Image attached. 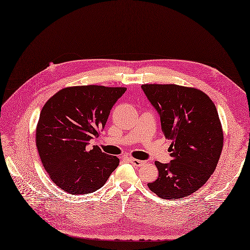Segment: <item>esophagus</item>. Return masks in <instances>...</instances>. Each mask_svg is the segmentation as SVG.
<instances>
[{
	"mask_svg": "<svg viewBox=\"0 0 250 250\" xmlns=\"http://www.w3.org/2000/svg\"><path fill=\"white\" fill-rule=\"evenodd\" d=\"M129 161H130V163H131L133 166H135V167H141V166H143L144 164H145V162H144V161L137 160V158H132V157L129 158Z\"/></svg>",
	"mask_w": 250,
	"mask_h": 250,
	"instance_id": "obj_1",
	"label": "esophagus"
}]
</instances>
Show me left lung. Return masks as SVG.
<instances>
[{
  "instance_id": "1",
  "label": "left lung",
  "mask_w": 250,
  "mask_h": 250,
  "mask_svg": "<svg viewBox=\"0 0 250 250\" xmlns=\"http://www.w3.org/2000/svg\"><path fill=\"white\" fill-rule=\"evenodd\" d=\"M171 140L170 164L155 162L158 177L148 188L158 197L193 194L214 173L223 148V129L214 102L202 90L177 84H143Z\"/></svg>"
}]
</instances>
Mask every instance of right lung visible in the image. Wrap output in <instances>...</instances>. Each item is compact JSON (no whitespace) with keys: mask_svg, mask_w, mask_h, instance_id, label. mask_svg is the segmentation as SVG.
Masks as SVG:
<instances>
[{"mask_svg":"<svg viewBox=\"0 0 250 250\" xmlns=\"http://www.w3.org/2000/svg\"><path fill=\"white\" fill-rule=\"evenodd\" d=\"M126 87L69 86L43 105L36 125L35 143L43 168L59 188L73 195L89 194L104 186L119 166L117 156L87 142L99 137L110 109Z\"/></svg>","mask_w":250,"mask_h":250,"instance_id":"add662e5","label":"right lung"}]
</instances>
